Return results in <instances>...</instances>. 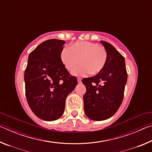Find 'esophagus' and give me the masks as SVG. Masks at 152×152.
Segmentation results:
<instances>
[{"instance_id": "34e87169", "label": "esophagus", "mask_w": 152, "mask_h": 152, "mask_svg": "<svg viewBox=\"0 0 152 152\" xmlns=\"http://www.w3.org/2000/svg\"><path fill=\"white\" fill-rule=\"evenodd\" d=\"M77 80H78V83H80V82H81V80H82V79H81L80 78H77Z\"/></svg>"}]
</instances>
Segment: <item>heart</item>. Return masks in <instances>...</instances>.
Masks as SVG:
<instances>
[{"label":"heart","instance_id":"1","mask_svg":"<svg viewBox=\"0 0 152 152\" xmlns=\"http://www.w3.org/2000/svg\"><path fill=\"white\" fill-rule=\"evenodd\" d=\"M60 59L69 71L74 75H84L89 72L96 75L103 70L107 61V53L104 47L89 42H77L71 48H64L60 53Z\"/></svg>","mask_w":152,"mask_h":152}]
</instances>
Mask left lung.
<instances>
[{"label": "left lung", "instance_id": "left-lung-1", "mask_svg": "<svg viewBox=\"0 0 152 152\" xmlns=\"http://www.w3.org/2000/svg\"><path fill=\"white\" fill-rule=\"evenodd\" d=\"M107 53L104 68L96 76L82 79L86 88L84 109L89 119L103 121L119 109L127 80L125 58L110 43L101 41Z\"/></svg>", "mask_w": 152, "mask_h": 152}]
</instances>
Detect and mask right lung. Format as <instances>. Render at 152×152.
Masks as SVG:
<instances>
[{
	"label": "right lung",
	"mask_w": 152,
	"mask_h": 152,
	"mask_svg": "<svg viewBox=\"0 0 152 152\" xmlns=\"http://www.w3.org/2000/svg\"><path fill=\"white\" fill-rule=\"evenodd\" d=\"M65 43L56 39L42 42L30 53L25 71L28 104L36 116L48 121L61 117L66 97L78 84L61 61Z\"/></svg>",
	"instance_id": "1"
}]
</instances>
